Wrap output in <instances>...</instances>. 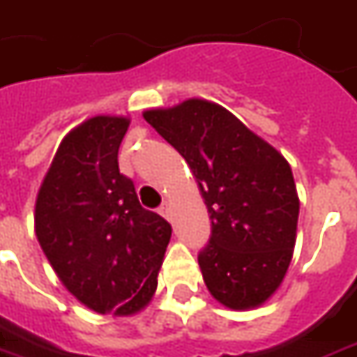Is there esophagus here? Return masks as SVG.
Returning a JSON list of instances; mask_svg holds the SVG:
<instances>
[{"label": "esophagus", "mask_w": 357, "mask_h": 357, "mask_svg": "<svg viewBox=\"0 0 357 357\" xmlns=\"http://www.w3.org/2000/svg\"><path fill=\"white\" fill-rule=\"evenodd\" d=\"M158 213L160 215H162V217H164V219H172V205H169L168 201H166V203H162V205H160V209H158Z\"/></svg>", "instance_id": "esophagus-1"}]
</instances>
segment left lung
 <instances>
[{
    "instance_id": "8db88e82",
    "label": "left lung",
    "mask_w": 357,
    "mask_h": 357,
    "mask_svg": "<svg viewBox=\"0 0 357 357\" xmlns=\"http://www.w3.org/2000/svg\"><path fill=\"white\" fill-rule=\"evenodd\" d=\"M185 158L209 211L199 268L220 305L256 309L280 289L299 219V195L283 154L230 111L191 97L142 113Z\"/></svg>"
}]
</instances>
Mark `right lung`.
<instances>
[{
  "mask_svg": "<svg viewBox=\"0 0 357 357\" xmlns=\"http://www.w3.org/2000/svg\"><path fill=\"white\" fill-rule=\"evenodd\" d=\"M130 119L97 115L62 138L35 203V232L58 280L87 309L128 317L146 307L172 227L140 207L119 172Z\"/></svg>",
  "mask_w": 357,
  "mask_h": 357,
  "instance_id": "right-lung-1",
  "label": "right lung"
}]
</instances>
